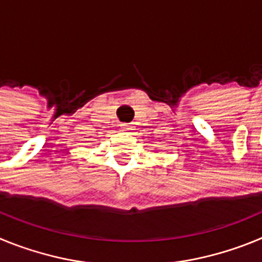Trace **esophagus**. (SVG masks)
Wrapping results in <instances>:
<instances>
[{"label": "esophagus", "instance_id": "obj_1", "mask_svg": "<svg viewBox=\"0 0 262 262\" xmlns=\"http://www.w3.org/2000/svg\"><path fill=\"white\" fill-rule=\"evenodd\" d=\"M120 128L123 129V131H127V133H129V131L135 129V127H134V124H131V123H122V124H120Z\"/></svg>", "mask_w": 262, "mask_h": 262}]
</instances>
